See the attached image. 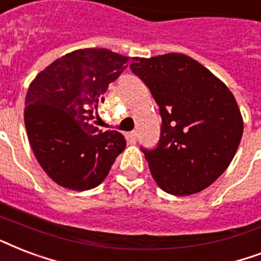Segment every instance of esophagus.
Here are the masks:
<instances>
[{
    "label": "esophagus",
    "mask_w": 261,
    "mask_h": 261,
    "mask_svg": "<svg viewBox=\"0 0 261 261\" xmlns=\"http://www.w3.org/2000/svg\"><path fill=\"white\" fill-rule=\"evenodd\" d=\"M127 138H128V141H130V142L135 144V142H137V133H135V131H131V133H128V134H127Z\"/></svg>",
    "instance_id": "esophagus-1"
}]
</instances>
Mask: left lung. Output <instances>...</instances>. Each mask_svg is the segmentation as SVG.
<instances>
[{"instance_id":"1","label":"left lung","mask_w":261,"mask_h":261,"mask_svg":"<svg viewBox=\"0 0 261 261\" xmlns=\"http://www.w3.org/2000/svg\"><path fill=\"white\" fill-rule=\"evenodd\" d=\"M130 68L148 86L163 120L156 148H141L156 184L174 196L208 188L241 142L244 122L232 93L180 53L135 59Z\"/></svg>"}]
</instances>
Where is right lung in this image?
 <instances>
[{
	"instance_id": "right-lung-1",
	"label": "right lung",
	"mask_w": 261,
	"mask_h": 261,
	"mask_svg": "<svg viewBox=\"0 0 261 261\" xmlns=\"http://www.w3.org/2000/svg\"><path fill=\"white\" fill-rule=\"evenodd\" d=\"M130 57L108 49H79L35 76L25 95L24 123L39 166L56 184L83 192L98 186L126 148L119 131L93 124L109 83Z\"/></svg>"
}]
</instances>
